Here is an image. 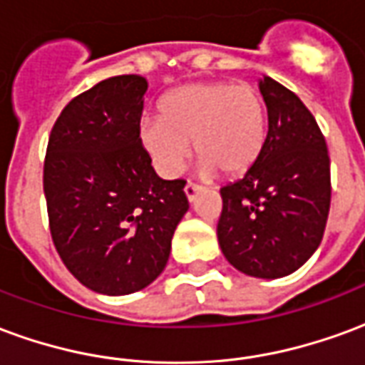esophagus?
Listing matches in <instances>:
<instances>
[{
	"mask_svg": "<svg viewBox=\"0 0 365 365\" xmlns=\"http://www.w3.org/2000/svg\"><path fill=\"white\" fill-rule=\"evenodd\" d=\"M199 191H201V187H199V185H195V183H187V185H185V197H187V201H195V197H197V193Z\"/></svg>",
	"mask_w": 365,
	"mask_h": 365,
	"instance_id": "1",
	"label": "esophagus"
}]
</instances>
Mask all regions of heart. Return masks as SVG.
I'll use <instances>...</instances> for the list:
<instances>
[{"label": "heart", "instance_id": "heart-1", "mask_svg": "<svg viewBox=\"0 0 365 365\" xmlns=\"http://www.w3.org/2000/svg\"><path fill=\"white\" fill-rule=\"evenodd\" d=\"M158 113L143 120L138 136L166 178L182 174L193 152L191 140L203 174L242 175L258 162L268 138L264 97L248 83H185L160 99Z\"/></svg>", "mask_w": 365, "mask_h": 365}]
</instances>
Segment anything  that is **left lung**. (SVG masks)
<instances>
[{
  "mask_svg": "<svg viewBox=\"0 0 365 365\" xmlns=\"http://www.w3.org/2000/svg\"><path fill=\"white\" fill-rule=\"evenodd\" d=\"M264 152L242 180L221 187L217 238L238 272L262 279L293 274L322 240L330 209V158L303 101L264 76Z\"/></svg>",
  "mask_w": 365,
  "mask_h": 365,
  "instance_id": "obj_1",
  "label": "left lung"
}]
</instances>
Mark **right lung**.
Segmentation results:
<instances>
[{
	"mask_svg": "<svg viewBox=\"0 0 365 365\" xmlns=\"http://www.w3.org/2000/svg\"><path fill=\"white\" fill-rule=\"evenodd\" d=\"M148 82L113 76L74 97L52 127L44 197L52 242L88 289L128 295L166 268L187 213L183 180H162L140 143Z\"/></svg>",
	"mask_w": 365,
	"mask_h": 365,
	"instance_id": "obj_1",
	"label": "right lung"
}]
</instances>
